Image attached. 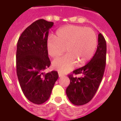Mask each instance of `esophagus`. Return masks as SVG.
<instances>
[{
  "label": "esophagus",
  "mask_w": 121,
  "mask_h": 121,
  "mask_svg": "<svg viewBox=\"0 0 121 121\" xmlns=\"http://www.w3.org/2000/svg\"><path fill=\"white\" fill-rule=\"evenodd\" d=\"M59 78H60V77H62V76H64V75H63V74H62L61 73H59Z\"/></svg>",
  "instance_id": "1"
}]
</instances>
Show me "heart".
Wrapping results in <instances>:
<instances>
[{
  "mask_svg": "<svg viewBox=\"0 0 121 121\" xmlns=\"http://www.w3.org/2000/svg\"><path fill=\"white\" fill-rule=\"evenodd\" d=\"M47 50L52 57L68 54L56 59L53 67L59 72L67 73L76 66L83 65L90 60L98 46L97 35L92 29L85 26L68 25L59 29L56 37L50 36L47 39Z\"/></svg>",
  "mask_w": 121,
  "mask_h": 121,
  "instance_id": "heart-1",
  "label": "heart"
}]
</instances>
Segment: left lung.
Returning <instances> with one entry per match:
<instances>
[{
	"instance_id": "1",
	"label": "left lung",
	"mask_w": 121,
	"mask_h": 121,
	"mask_svg": "<svg viewBox=\"0 0 121 121\" xmlns=\"http://www.w3.org/2000/svg\"><path fill=\"white\" fill-rule=\"evenodd\" d=\"M107 44L101 33L98 35L97 50L90 61L85 66L76 69L73 73H81L80 78L68 74L70 84L66 89V93L70 102L76 105L88 103L96 93L103 78L106 65Z\"/></svg>"
}]
</instances>
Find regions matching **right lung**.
I'll return each instance as SVG.
<instances>
[{"label":"right lung","mask_w":121,"mask_h":121,"mask_svg":"<svg viewBox=\"0 0 121 121\" xmlns=\"http://www.w3.org/2000/svg\"><path fill=\"white\" fill-rule=\"evenodd\" d=\"M53 23L39 19L23 31L17 41L16 71L19 84L25 97L36 104L49 99L59 78L56 71L43 73L51 64L47 43Z\"/></svg>","instance_id":"1"}]
</instances>
